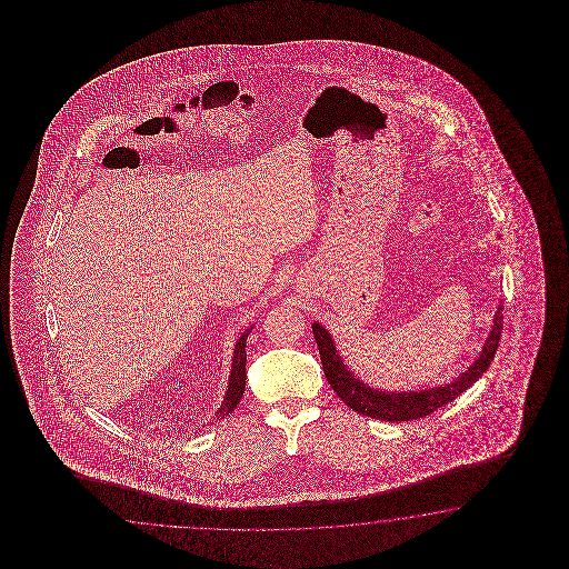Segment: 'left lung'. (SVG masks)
<instances>
[{
	"label": "left lung",
	"mask_w": 569,
	"mask_h": 569,
	"mask_svg": "<svg viewBox=\"0 0 569 569\" xmlns=\"http://www.w3.org/2000/svg\"><path fill=\"white\" fill-rule=\"evenodd\" d=\"M500 311H502V305L498 307L495 327L490 331V338L486 339L480 358L453 382H449L446 387L421 390V392H382V390L363 387L362 382L351 375L348 366L339 358L333 339L329 338V333L319 323H313V336L319 346V356H321L327 382L336 390L339 399L343 400L351 411L372 417V419H380V421L400 423V421L423 419L427 415L436 412L437 409L449 405L451 400L458 399L461 392L466 388L472 387L478 378H482L490 362L495 360L498 341L502 336Z\"/></svg>",
	"instance_id": "left-lung-1"
}]
</instances>
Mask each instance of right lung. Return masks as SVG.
Listing matches in <instances>:
<instances>
[{"instance_id":"1","label":"right lung","mask_w":569,"mask_h":569,"mask_svg":"<svg viewBox=\"0 0 569 569\" xmlns=\"http://www.w3.org/2000/svg\"><path fill=\"white\" fill-rule=\"evenodd\" d=\"M246 339H248V331L236 343V350H233L230 387H228V395H226L223 405H221V409L218 411L219 419L228 417L240 405V399H242L243 388H246Z\"/></svg>"}]
</instances>
